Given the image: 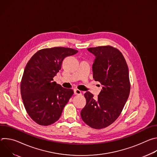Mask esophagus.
<instances>
[{
  "mask_svg": "<svg viewBox=\"0 0 157 157\" xmlns=\"http://www.w3.org/2000/svg\"><path fill=\"white\" fill-rule=\"evenodd\" d=\"M74 94L76 95H81V91L78 89H74Z\"/></svg>",
  "mask_w": 157,
  "mask_h": 157,
  "instance_id": "1",
  "label": "esophagus"
}]
</instances>
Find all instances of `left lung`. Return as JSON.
I'll list each match as a JSON object with an SVG mask.
<instances>
[{"mask_svg": "<svg viewBox=\"0 0 157 157\" xmlns=\"http://www.w3.org/2000/svg\"><path fill=\"white\" fill-rule=\"evenodd\" d=\"M87 50L96 57L93 78L102 88L96 99L90 92L84 94L86 104L81 116L87 125L100 129L113 124L120 116L130 94L129 73L124 56L117 48L102 46Z\"/></svg>", "mask_w": 157, "mask_h": 157, "instance_id": "1", "label": "left lung"}]
</instances>
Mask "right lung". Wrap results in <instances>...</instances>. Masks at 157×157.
<instances>
[{"label":"right lung","instance_id":"1","mask_svg":"<svg viewBox=\"0 0 157 157\" xmlns=\"http://www.w3.org/2000/svg\"><path fill=\"white\" fill-rule=\"evenodd\" d=\"M78 50L54 47L38 51L27 63L20 84V92L27 113L41 125H49L61 117L64 107L73 94L53 81L64 58Z\"/></svg>","mask_w":157,"mask_h":157}]
</instances>
